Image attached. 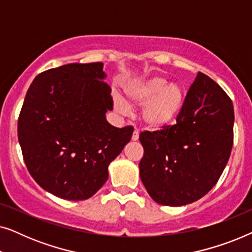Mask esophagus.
Wrapping results in <instances>:
<instances>
[{"instance_id":"esophagus-1","label":"esophagus","mask_w":252,"mask_h":252,"mask_svg":"<svg viewBox=\"0 0 252 252\" xmlns=\"http://www.w3.org/2000/svg\"><path fill=\"white\" fill-rule=\"evenodd\" d=\"M132 140L133 141L139 140V130H134V133H133V135H132Z\"/></svg>"}]
</instances>
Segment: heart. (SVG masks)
I'll return each mask as SVG.
<instances>
[{
    "instance_id": "b5f03b06",
    "label": "heart",
    "mask_w": 252,
    "mask_h": 252,
    "mask_svg": "<svg viewBox=\"0 0 252 252\" xmlns=\"http://www.w3.org/2000/svg\"><path fill=\"white\" fill-rule=\"evenodd\" d=\"M124 94L130 105H142L141 122L153 130L174 125L184 111L187 96L184 86L179 82H168L161 75L129 81L124 87ZM115 106L120 113L128 111V105L118 96L115 97Z\"/></svg>"
}]
</instances>
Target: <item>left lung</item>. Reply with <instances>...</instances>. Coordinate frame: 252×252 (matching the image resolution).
<instances>
[{
  "mask_svg": "<svg viewBox=\"0 0 252 252\" xmlns=\"http://www.w3.org/2000/svg\"><path fill=\"white\" fill-rule=\"evenodd\" d=\"M234 108L220 86L198 72L177 124L140 134V178L161 205L182 206L215 187L233 147Z\"/></svg>",
  "mask_w": 252,
  "mask_h": 252,
  "instance_id": "8db88e82",
  "label": "left lung"
}]
</instances>
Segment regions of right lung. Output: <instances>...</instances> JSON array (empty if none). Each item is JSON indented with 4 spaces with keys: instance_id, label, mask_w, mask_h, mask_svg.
Here are the masks:
<instances>
[{
    "instance_id": "obj_1",
    "label": "right lung",
    "mask_w": 252,
    "mask_h": 252,
    "mask_svg": "<svg viewBox=\"0 0 252 252\" xmlns=\"http://www.w3.org/2000/svg\"><path fill=\"white\" fill-rule=\"evenodd\" d=\"M103 63H72L37 75L18 119L24 160L40 187L82 201L108 180V167L132 139L130 126L106 120L111 88Z\"/></svg>"
}]
</instances>
